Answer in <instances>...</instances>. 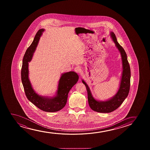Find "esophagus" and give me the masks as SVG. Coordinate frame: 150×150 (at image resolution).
Masks as SVG:
<instances>
[{
  "label": "esophagus",
  "instance_id": "esophagus-1",
  "mask_svg": "<svg viewBox=\"0 0 150 150\" xmlns=\"http://www.w3.org/2000/svg\"><path fill=\"white\" fill-rule=\"evenodd\" d=\"M74 71L77 73H80V72L81 71V69L79 67H77L74 69Z\"/></svg>",
  "mask_w": 150,
  "mask_h": 150
}]
</instances>
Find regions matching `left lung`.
Listing matches in <instances>:
<instances>
[{
  "mask_svg": "<svg viewBox=\"0 0 150 150\" xmlns=\"http://www.w3.org/2000/svg\"><path fill=\"white\" fill-rule=\"evenodd\" d=\"M111 37L115 42L116 47L121 53L123 65V71L121 77V83L119 90L113 98L105 101H98L96 100L92 95L90 88L86 82L82 80L83 83L86 86L88 92V105L93 111L99 113H110L119 108L123 101L127 97L129 93L130 88L131 70L129 62L127 61V56L123 47L117 42L115 34L111 32Z\"/></svg>",
  "mask_w": 150,
  "mask_h": 150,
  "instance_id": "left-lung-1",
  "label": "left lung"
}]
</instances>
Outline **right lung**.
I'll use <instances>...</instances> for the list:
<instances>
[{"mask_svg": "<svg viewBox=\"0 0 150 150\" xmlns=\"http://www.w3.org/2000/svg\"><path fill=\"white\" fill-rule=\"evenodd\" d=\"M44 30L41 29L38 31L32 43L25 52L21 71V81L25 94L29 101L41 110L47 112H55L62 110L66 105L68 93L78 81L79 77L77 73L72 71L62 74L58 83L57 95L53 98H47L40 96L33 90L28 78V62L32 59L33 53L35 52L40 37Z\"/></svg>", "mask_w": 150, "mask_h": 150, "instance_id": "add662e5", "label": "right lung"}]
</instances>
